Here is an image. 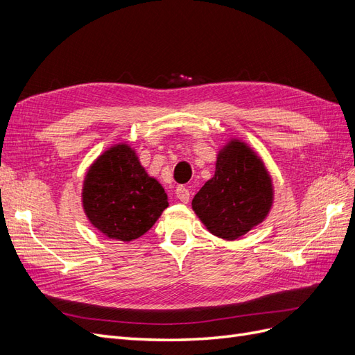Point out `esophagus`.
<instances>
[{
  "mask_svg": "<svg viewBox=\"0 0 355 355\" xmlns=\"http://www.w3.org/2000/svg\"><path fill=\"white\" fill-rule=\"evenodd\" d=\"M176 197H178V200H180L182 202H188L189 201V191H188V188H185V187H178L176 188Z\"/></svg>",
  "mask_w": 355,
  "mask_h": 355,
  "instance_id": "obj_1",
  "label": "esophagus"
}]
</instances>
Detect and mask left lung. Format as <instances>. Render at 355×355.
I'll return each instance as SVG.
<instances>
[{
	"label": "left lung",
	"instance_id": "8db88e82",
	"mask_svg": "<svg viewBox=\"0 0 355 355\" xmlns=\"http://www.w3.org/2000/svg\"><path fill=\"white\" fill-rule=\"evenodd\" d=\"M272 200V179L261 157L231 139L218 154L214 176L192 200V210L213 235L237 240L263 222Z\"/></svg>",
	"mask_w": 355,
	"mask_h": 355
}]
</instances>
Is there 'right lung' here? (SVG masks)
Listing matches in <instances>:
<instances>
[{"label": "right lung", "mask_w": 355, "mask_h": 355, "mask_svg": "<svg viewBox=\"0 0 355 355\" xmlns=\"http://www.w3.org/2000/svg\"><path fill=\"white\" fill-rule=\"evenodd\" d=\"M81 197L93 227L120 241L142 237L168 206L164 188L146 173L127 144L98 157L85 173Z\"/></svg>", "instance_id": "add662e5"}]
</instances>
